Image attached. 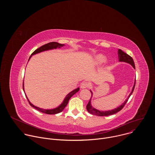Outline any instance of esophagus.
<instances>
[{
    "instance_id": "34e87169",
    "label": "esophagus",
    "mask_w": 155,
    "mask_h": 155,
    "mask_svg": "<svg viewBox=\"0 0 155 155\" xmlns=\"http://www.w3.org/2000/svg\"><path fill=\"white\" fill-rule=\"evenodd\" d=\"M88 86H89V83H88L87 82H83L81 84V88H82V89H84V88H86Z\"/></svg>"
}]
</instances>
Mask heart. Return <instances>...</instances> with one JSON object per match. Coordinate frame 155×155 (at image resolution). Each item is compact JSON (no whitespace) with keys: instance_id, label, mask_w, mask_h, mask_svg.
I'll use <instances>...</instances> for the list:
<instances>
[{"instance_id":"b5f03b06","label":"heart","mask_w":155,"mask_h":155,"mask_svg":"<svg viewBox=\"0 0 155 155\" xmlns=\"http://www.w3.org/2000/svg\"><path fill=\"white\" fill-rule=\"evenodd\" d=\"M107 60L106 57L101 54H97L94 57V62L97 65H101L104 62H105Z\"/></svg>"}]
</instances>
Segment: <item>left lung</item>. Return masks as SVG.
Masks as SVG:
<instances>
[{"instance_id": "8db88e82", "label": "left lung", "mask_w": 155, "mask_h": 155, "mask_svg": "<svg viewBox=\"0 0 155 155\" xmlns=\"http://www.w3.org/2000/svg\"><path fill=\"white\" fill-rule=\"evenodd\" d=\"M118 59H119V61L120 62H127V63L130 64L132 66V67H133V68L135 69V64H134V60L129 55H128L127 54L125 53L124 52H123L120 49H118ZM135 84H136V80H135L134 84L133 86V87H132V90L131 93L129 94V96L127 97L126 100L124 102V103H123L120 107H117V108H115V109L112 110H108V111H101V110H97V109H96V108H94V107H92V105L91 104V97L93 96V93H92L91 91H90L92 95H91V99H90L89 102H88V104L86 105V109L87 110V112H89V113H90L92 115H97V116H101H101H108V115H114V114H117V112L120 111V110L124 107V106L125 105L126 102H127L129 97L131 96V94H132V93H133V91H134V87H135Z\"/></svg>"}]
</instances>
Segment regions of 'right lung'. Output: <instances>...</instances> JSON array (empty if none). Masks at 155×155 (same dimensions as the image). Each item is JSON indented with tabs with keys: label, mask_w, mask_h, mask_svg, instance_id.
Returning <instances> with one entry per match:
<instances>
[{
	"label": "right lung",
	"mask_w": 155,
	"mask_h": 155,
	"mask_svg": "<svg viewBox=\"0 0 155 155\" xmlns=\"http://www.w3.org/2000/svg\"><path fill=\"white\" fill-rule=\"evenodd\" d=\"M64 46V44H61V43H59L58 42H55V41H53V42H50V43H47L45 44V45H44L41 47H40V48H38V49L35 50L31 54V56H30L29 59L31 58V57L34 55V54H37V53H39L40 52H43V51H47V50H53V49H56L57 48H59L62 47ZM23 91L24 90V83H23ZM80 90V88L78 87L77 88V89L73 90L72 91H71V93H69L67 96H66V97L64 98L62 103L59 105L58 106V107L55 108H53V109H43V108H39L38 107H36L34 105H33L32 103H31L28 98V97L26 96L27 99H28V101L29 103V104L31 105V106H32L33 108H35L36 110H37L38 111L40 112H42V113H44V114H50V115H54V114H59L60 112H61L62 110L64 109V108L66 107V105H68V102L69 101V99H71V97L74 95L76 93H77Z\"/></svg>",
	"instance_id": "1"
}]
</instances>
